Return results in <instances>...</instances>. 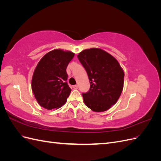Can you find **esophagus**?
Wrapping results in <instances>:
<instances>
[{"label":"esophagus","mask_w":161,"mask_h":161,"mask_svg":"<svg viewBox=\"0 0 161 161\" xmlns=\"http://www.w3.org/2000/svg\"><path fill=\"white\" fill-rule=\"evenodd\" d=\"M72 87H73V89H77L78 88H79V86H78V85H74V86H72Z\"/></svg>","instance_id":"1"}]
</instances>
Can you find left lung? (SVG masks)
I'll return each instance as SVG.
<instances>
[{"mask_svg": "<svg viewBox=\"0 0 161 161\" xmlns=\"http://www.w3.org/2000/svg\"><path fill=\"white\" fill-rule=\"evenodd\" d=\"M77 57L90 82L89 91L82 93L85 104L95 112L108 110L116 103L123 91V69L113 56L100 48L84 50Z\"/></svg>", "mask_w": 161, "mask_h": 161, "instance_id": "left-lung-1", "label": "left lung"}]
</instances>
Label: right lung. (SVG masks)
Masks as SVG:
<instances>
[{
  "label": "right lung",
  "instance_id": "1",
  "mask_svg": "<svg viewBox=\"0 0 161 161\" xmlns=\"http://www.w3.org/2000/svg\"><path fill=\"white\" fill-rule=\"evenodd\" d=\"M74 56L70 51L55 49L38 62L32 76L31 89L42 108L56 109L66 103L71 92L66 82V68Z\"/></svg>",
  "mask_w": 161,
  "mask_h": 161
}]
</instances>
